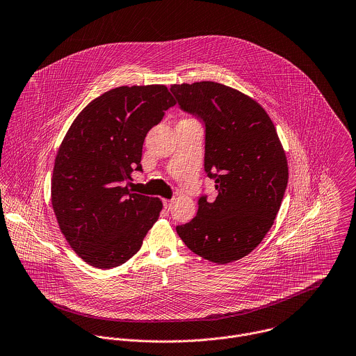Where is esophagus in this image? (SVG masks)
I'll return each instance as SVG.
<instances>
[{"label":"esophagus","instance_id":"34e87169","mask_svg":"<svg viewBox=\"0 0 356 356\" xmlns=\"http://www.w3.org/2000/svg\"><path fill=\"white\" fill-rule=\"evenodd\" d=\"M163 207H165V209L170 211L172 207H173V200H165V201H163Z\"/></svg>","mask_w":356,"mask_h":356}]
</instances>
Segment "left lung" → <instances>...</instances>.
<instances>
[{"mask_svg":"<svg viewBox=\"0 0 356 356\" xmlns=\"http://www.w3.org/2000/svg\"><path fill=\"white\" fill-rule=\"evenodd\" d=\"M180 108L205 124V172L218 197L198 200L197 216L176 227L201 258L225 265L254 251L275 223L287 181L286 152L266 111L215 81L172 84Z\"/></svg>","mask_w":356,"mask_h":356,"instance_id":"obj_1","label":"left lung"}]
</instances>
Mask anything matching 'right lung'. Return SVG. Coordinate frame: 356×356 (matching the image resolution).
<instances>
[{
  "label": "right lung",
  "instance_id": "add662e5",
  "mask_svg": "<svg viewBox=\"0 0 356 356\" xmlns=\"http://www.w3.org/2000/svg\"><path fill=\"white\" fill-rule=\"evenodd\" d=\"M176 104L163 84L122 86L92 99L56 152L51 202L72 250L98 269L129 261L159 218L162 201L131 193L143 144Z\"/></svg>",
  "mask_w": 356,
  "mask_h": 356
}]
</instances>
